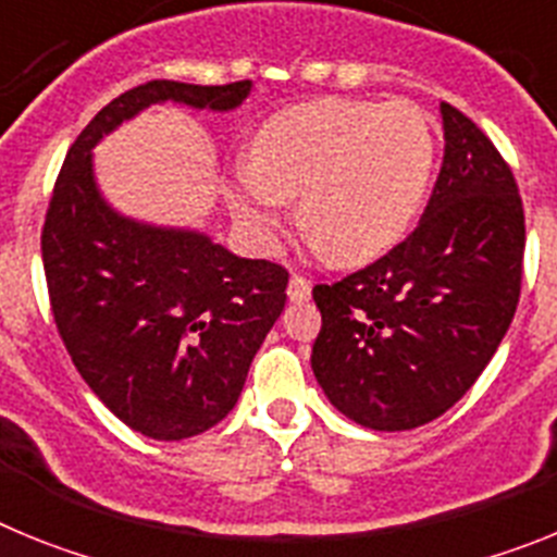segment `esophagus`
<instances>
[{"label": "esophagus", "instance_id": "esophagus-1", "mask_svg": "<svg viewBox=\"0 0 557 557\" xmlns=\"http://www.w3.org/2000/svg\"><path fill=\"white\" fill-rule=\"evenodd\" d=\"M287 295H289V301H295V304L307 301L309 295H312V282H309L307 275H301V273H293V275H289V287H287Z\"/></svg>", "mask_w": 557, "mask_h": 557}]
</instances>
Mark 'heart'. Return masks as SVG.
Returning a JSON list of instances; mask_svg holds the SVG:
<instances>
[{"label":"heart","instance_id":"heart-1","mask_svg":"<svg viewBox=\"0 0 557 557\" xmlns=\"http://www.w3.org/2000/svg\"><path fill=\"white\" fill-rule=\"evenodd\" d=\"M435 136L418 106L323 97L275 111L236 172L234 218L270 239L284 198H301V225L337 264H362L405 239L426 198Z\"/></svg>","mask_w":557,"mask_h":557}]
</instances>
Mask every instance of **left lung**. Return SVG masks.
<instances>
[{
    "instance_id": "obj_1",
    "label": "left lung",
    "mask_w": 557,
    "mask_h": 557,
    "mask_svg": "<svg viewBox=\"0 0 557 557\" xmlns=\"http://www.w3.org/2000/svg\"><path fill=\"white\" fill-rule=\"evenodd\" d=\"M444 166L424 218L368 268L314 284L318 385L379 432L430 424L466 396L513 321L524 206L513 170L462 111L441 102Z\"/></svg>"
}]
</instances>
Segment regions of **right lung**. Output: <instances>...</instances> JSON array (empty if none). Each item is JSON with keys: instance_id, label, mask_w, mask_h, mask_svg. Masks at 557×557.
<instances>
[{"instance_id": "right-lung-1", "label": "right lung", "mask_w": 557, "mask_h": 557, "mask_svg": "<svg viewBox=\"0 0 557 557\" xmlns=\"http://www.w3.org/2000/svg\"><path fill=\"white\" fill-rule=\"evenodd\" d=\"M250 81H147L108 102L69 147L41 228L49 307L69 357L113 416L156 441L220 424L287 304L289 273L195 231L113 214L91 172L102 133L152 102L228 111Z\"/></svg>"}]
</instances>
